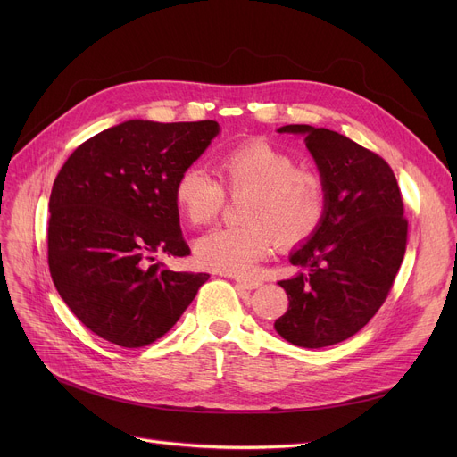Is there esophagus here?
<instances>
[{
	"label": "esophagus",
	"mask_w": 457,
	"mask_h": 457,
	"mask_svg": "<svg viewBox=\"0 0 457 457\" xmlns=\"http://www.w3.org/2000/svg\"><path fill=\"white\" fill-rule=\"evenodd\" d=\"M235 281L241 285V287H245V289H257V287H261L262 285V281L261 279H257V278H243V276H237L235 278Z\"/></svg>",
	"instance_id": "obj_1"
}]
</instances>
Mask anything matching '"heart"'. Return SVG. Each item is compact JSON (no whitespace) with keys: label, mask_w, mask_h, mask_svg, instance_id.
<instances>
[{"label":"heart","mask_w":457,"mask_h":457,"mask_svg":"<svg viewBox=\"0 0 457 457\" xmlns=\"http://www.w3.org/2000/svg\"><path fill=\"white\" fill-rule=\"evenodd\" d=\"M216 179L200 164H190L174 183V202L196 228L216 220L226 192L241 196L246 226L214 229L195 246L196 261L209 270L248 274L276 246L293 248L313 237L326 214V187L320 176L296 168V159L265 140H248L219 157Z\"/></svg>","instance_id":"obj_1"}]
</instances>
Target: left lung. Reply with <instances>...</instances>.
<instances>
[{"mask_svg":"<svg viewBox=\"0 0 457 457\" xmlns=\"http://www.w3.org/2000/svg\"><path fill=\"white\" fill-rule=\"evenodd\" d=\"M279 133L305 135L326 187L319 231L291 262L305 272L279 285L289 309L274 322L285 341L324 348L346 341L389 296L407 245V219L391 166L348 137L293 124Z\"/></svg>","mask_w":457,"mask_h":457,"instance_id":"8db88e82","label":"left lung"}]
</instances>
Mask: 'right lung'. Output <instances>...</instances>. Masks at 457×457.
<instances>
[{
  "label": "right lung",
  "instance_id": "add662e5",
  "mask_svg": "<svg viewBox=\"0 0 457 457\" xmlns=\"http://www.w3.org/2000/svg\"><path fill=\"white\" fill-rule=\"evenodd\" d=\"M219 129L214 120H129L83 142L59 170L47 265L71 313L102 339L124 348L152 345L209 279L168 270L155 257L190 253L174 183Z\"/></svg>",
  "mask_w": 457,
  "mask_h": 457
}]
</instances>
